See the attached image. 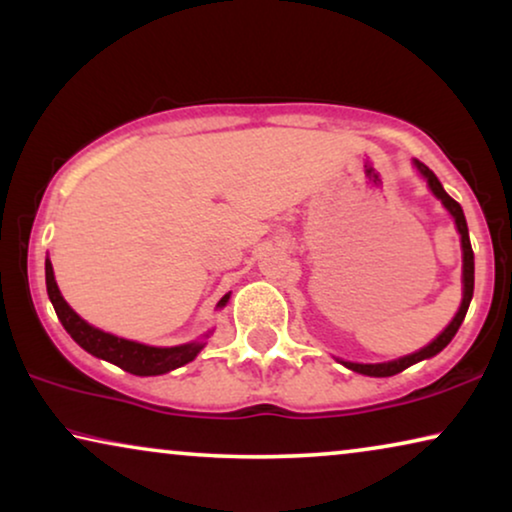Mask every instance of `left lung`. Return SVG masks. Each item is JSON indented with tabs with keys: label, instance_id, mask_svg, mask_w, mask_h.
<instances>
[{
	"label": "left lung",
	"instance_id": "8db88e82",
	"mask_svg": "<svg viewBox=\"0 0 512 512\" xmlns=\"http://www.w3.org/2000/svg\"><path fill=\"white\" fill-rule=\"evenodd\" d=\"M415 167L420 169V174L427 178V183L431 187V192L436 194L438 199L443 201V206L448 208V211L452 213V218H455V225L459 229V234H462V250H464V299H462V306H459V311L455 318H452V322L448 327H445V331L441 336L436 338V341H431L427 348H422L420 352H415V355H408V357H401V359H394V362H387V364H352V362H343L348 369L357 371V373H364V376H373V378H387V376H397V373L406 371L408 366H413L417 362H422V359H429L434 357L441 352L445 345H448L452 338H455V334L459 331V327H462V322L466 318V311H469V304L473 299V250H471V241H469V227H466V218H464V211L462 206L457 204L455 199L450 197L448 192L443 190L441 181H438L434 171H431L429 167H424V164L420 160H415Z\"/></svg>",
	"mask_w": 512,
	"mask_h": 512
}]
</instances>
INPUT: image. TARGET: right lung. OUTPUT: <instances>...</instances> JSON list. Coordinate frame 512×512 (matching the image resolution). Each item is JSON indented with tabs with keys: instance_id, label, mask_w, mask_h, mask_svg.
Instances as JSON below:
<instances>
[{
	"instance_id": "right-lung-1",
	"label": "right lung",
	"mask_w": 512,
	"mask_h": 512,
	"mask_svg": "<svg viewBox=\"0 0 512 512\" xmlns=\"http://www.w3.org/2000/svg\"><path fill=\"white\" fill-rule=\"evenodd\" d=\"M46 287L50 304H53L57 318H60L62 327L67 329V334L81 345L83 350H88L90 355L99 359H106L115 366H120L122 371L134 373V376H162V373L174 371L178 366L192 362L199 355V350L204 348V343H185L176 345V348H150V345L125 341L113 334H106L102 329L90 327L88 322L78 318L71 311L67 301L62 299L60 290H57L55 276H53V264L46 259ZM229 294L220 299L218 306H225Z\"/></svg>"
}]
</instances>
